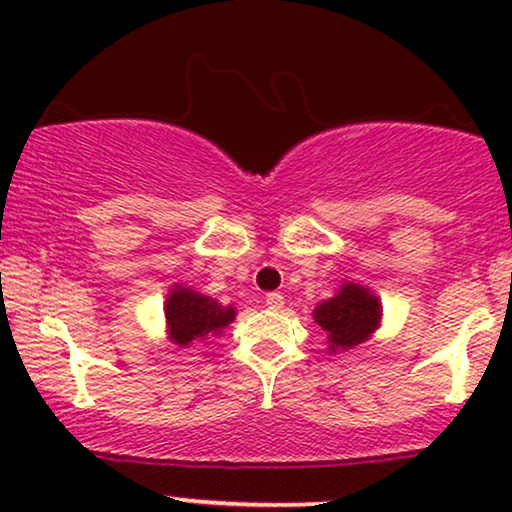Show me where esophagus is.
Masks as SVG:
<instances>
[{"mask_svg": "<svg viewBox=\"0 0 512 512\" xmlns=\"http://www.w3.org/2000/svg\"><path fill=\"white\" fill-rule=\"evenodd\" d=\"M265 305H268L270 310H282V307H284V296H282V293L272 291V293H268V296H265Z\"/></svg>", "mask_w": 512, "mask_h": 512, "instance_id": "1", "label": "esophagus"}]
</instances>
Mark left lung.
Returning a JSON list of instances; mask_svg holds the SVG:
<instances>
[{
	"instance_id": "1",
	"label": "left lung",
	"mask_w": 512,
	"mask_h": 512,
	"mask_svg": "<svg viewBox=\"0 0 512 512\" xmlns=\"http://www.w3.org/2000/svg\"><path fill=\"white\" fill-rule=\"evenodd\" d=\"M382 307L375 296H370L359 284H345L338 296L321 303L314 310V321L328 335V349H352L361 345L377 328Z\"/></svg>"
}]
</instances>
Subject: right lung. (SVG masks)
<instances>
[{
  "mask_svg": "<svg viewBox=\"0 0 512 512\" xmlns=\"http://www.w3.org/2000/svg\"><path fill=\"white\" fill-rule=\"evenodd\" d=\"M167 326L177 345L186 347L193 340H205L226 328L235 317L233 307H223L214 298L200 296L191 289H174L165 305Z\"/></svg>",
  "mask_w": 512,
  "mask_h": 512,
  "instance_id": "right-lung-1",
  "label": "right lung"
}]
</instances>
